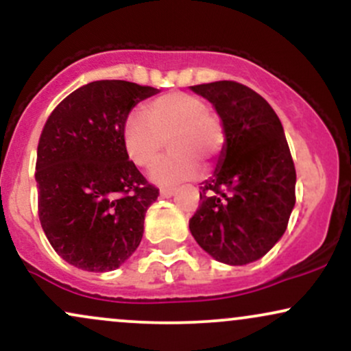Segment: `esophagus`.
<instances>
[{"instance_id":"esophagus-1","label":"esophagus","mask_w":351,"mask_h":351,"mask_svg":"<svg viewBox=\"0 0 351 351\" xmlns=\"http://www.w3.org/2000/svg\"><path fill=\"white\" fill-rule=\"evenodd\" d=\"M175 195V189L173 188H162L160 189V196H162V198H170V196H173Z\"/></svg>"}]
</instances>
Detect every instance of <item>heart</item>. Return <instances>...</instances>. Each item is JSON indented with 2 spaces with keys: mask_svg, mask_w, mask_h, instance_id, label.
Wrapping results in <instances>:
<instances>
[{
  "mask_svg": "<svg viewBox=\"0 0 351 351\" xmlns=\"http://www.w3.org/2000/svg\"><path fill=\"white\" fill-rule=\"evenodd\" d=\"M122 140L128 158L140 168L153 167L168 142L173 153L152 170V180L168 186L195 178L198 167L223 153L228 136L223 120L203 97L168 92L145 104L142 115L125 120Z\"/></svg>",
  "mask_w": 351,
  "mask_h": 351,
  "instance_id": "obj_1",
  "label": "heart"
}]
</instances>
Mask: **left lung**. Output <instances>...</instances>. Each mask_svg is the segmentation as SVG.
<instances>
[{"label":"left lung","mask_w":351,"mask_h":351,"mask_svg":"<svg viewBox=\"0 0 351 351\" xmlns=\"http://www.w3.org/2000/svg\"><path fill=\"white\" fill-rule=\"evenodd\" d=\"M226 128L215 176L201 186L189 231L216 261L244 265L280 239L295 204V167L284 128L267 100L234 80L199 84Z\"/></svg>","instance_id":"left-lung-1"}]
</instances>
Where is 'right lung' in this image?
Segmentation results:
<instances>
[{"label":"right lung","mask_w":351,"mask_h":351,"mask_svg":"<svg viewBox=\"0 0 351 351\" xmlns=\"http://www.w3.org/2000/svg\"><path fill=\"white\" fill-rule=\"evenodd\" d=\"M158 88L95 80L67 95L38 143V213L64 261L88 272L122 265L143 236L145 213L158 198L125 152L128 112Z\"/></svg>","instance_id":"right-lung-1"}]
</instances>
